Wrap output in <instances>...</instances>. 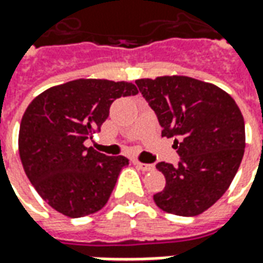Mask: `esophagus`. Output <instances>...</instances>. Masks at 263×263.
Wrapping results in <instances>:
<instances>
[{"label":"esophagus","instance_id":"obj_1","mask_svg":"<svg viewBox=\"0 0 263 263\" xmlns=\"http://www.w3.org/2000/svg\"><path fill=\"white\" fill-rule=\"evenodd\" d=\"M138 169H141L142 172H152L155 169L154 165H148V163H141V162H135Z\"/></svg>","mask_w":263,"mask_h":263}]
</instances>
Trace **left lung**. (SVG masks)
Returning a JSON list of instances; mask_svg holds the SVG:
<instances>
[{
  "mask_svg": "<svg viewBox=\"0 0 263 263\" xmlns=\"http://www.w3.org/2000/svg\"><path fill=\"white\" fill-rule=\"evenodd\" d=\"M135 83L180 156L177 166L156 165L166 186L155 203L171 214H201L226 193L242 160L245 124L237 103L220 87L186 76Z\"/></svg>",
  "mask_w": 263,
  "mask_h": 263,
  "instance_id": "left-lung-1",
  "label": "left lung"
}]
</instances>
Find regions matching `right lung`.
Segmentation results:
<instances>
[{
    "label": "right lung",
    "instance_id": "obj_1",
    "mask_svg": "<svg viewBox=\"0 0 263 263\" xmlns=\"http://www.w3.org/2000/svg\"><path fill=\"white\" fill-rule=\"evenodd\" d=\"M135 94L132 83L80 79L49 88L28 105L20 126L21 162L52 209L79 218L107 204L129 162L86 148L84 141L108 118L114 100Z\"/></svg>",
    "mask_w": 263,
    "mask_h": 263
}]
</instances>
